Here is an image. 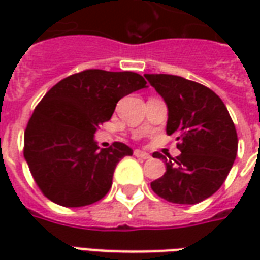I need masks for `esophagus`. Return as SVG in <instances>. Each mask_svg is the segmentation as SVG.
Instances as JSON below:
<instances>
[{
  "label": "esophagus",
  "mask_w": 260,
  "mask_h": 260,
  "mask_svg": "<svg viewBox=\"0 0 260 260\" xmlns=\"http://www.w3.org/2000/svg\"><path fill=\"white\" fill-rule=\"evenodd\" d=\"M134 154H135L136 157L143 158V160H147V158H150V154H149V153L142 152V150H135V152H134Z\"/></svg>",
  "instance_id": "esophagus-1"
}]
</instances>
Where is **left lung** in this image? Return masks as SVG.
I'll return each instance as SVG.
<instances>
[{"instance_id": "8db88e82", "label": "left lung", "mask_w": 260, "mask_h": 260, "mask_svg": "<svg viewBox=\"0 0 260 260\" xmlns=\"http://www.w3.org/2000/svg\"><path fill=\"white\" fill-rule=\"evenodd\" d=\"M169 108L167 134L177 136L181 154L167 160L166 173L153 181V192L171 203L195 205L217 191L238 150L234 122L223 100L206 86L181 76L146 74Z\"/></svg>"}]
</instances>
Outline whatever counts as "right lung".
Here are the masks:
<instances>
[{
    "label": "right lung",
    "instance_id": "add662e5",
    "mask_svg": "<svg viewBox=\"0 0 260 260\" xmlns=\"http://www.w3.org/2000/svg\"><path fill=\"white\" fill-rule=\"evenodd\" d=\"M143 87L146 80L135 72L86 69L46 93L26 126L23 156L50 201L80 207L107 195L114 170L132 149L121 142L100 149L94 134L119 99Z\"/></svg>",
    "mask_w": 260,
    "mask_h": 260
}]
</instances>
